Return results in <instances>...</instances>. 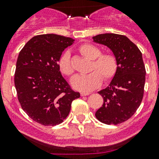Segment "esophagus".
Wrapping results in <instances>:
<instances>
[{"label":"esophagus","mask_w":159,"mask_h":159,"mask_svg":"<svg viewBox=\"0 0 159 159\" xmlns=\"http://www.w3.org/2000/svg\"><path fill=\"white\" fill-rule=\"evenodd\" d=\"M88 95H89V93H87V92H81L80 93L81 96H87Z\"/></svg>","instance_id":"34e87169"}]
</instances>
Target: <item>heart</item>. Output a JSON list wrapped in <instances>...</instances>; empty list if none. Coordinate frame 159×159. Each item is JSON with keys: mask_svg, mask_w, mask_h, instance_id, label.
Returning <instances> with one entry per match:
<instances>
[{"mask_svg": "<svg viewBox=\"0 0 159 159\" xmlns=\"http://www.w3.org/2000/svg\"><path fill=\"white\" fill-rule=\"evenodd\" d=\"M79 52L83 57L91 60L88 71L89 74L85 75H75L71 80V85L75 90L80 92H90L99 86L103 80L104 83L111 81L116 76L119 67L117 58L111 53H102L99 48L91 43H85L79 47ZM60 71L66 76H71L75 69L68 52L61 55L58 61Z\"/></svg>", "mask_w": 159, "mask_h": 159, "instance_id": "obj_1", "label": "heart"}]
</instances>
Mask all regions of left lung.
<instances>
[{
    "label": "left lung",
    "instance_id": "8db88e82",
    "mask_svg": "<svg viewBox=\"0 0 159 159\" xmlns=\"http://www.w3.org/2000/svg\"><path fill=\"white\" fill-rule=\"evenodd\" d=\"M93 40L111 49L119 64L109 86L99 92L103 102L95 117L105 124H119L135 113L143 100L146 69L142 52L123 35L105 33L93 36Z\"/></svg>",
    "mask_w": 159,
    "mask_h": 159
}]
</instances>
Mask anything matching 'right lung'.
<instances>
[{"mask_svg":"<svg viewBox=\"0 0 159 159\" xmlns=\"http://www.w3.org/2000/svg\"><path fill=\"white\" fill-rule=\"evenodd\" d=\"M75 40L56 34L32 37L20 50L14 83L24 111L43 126H56L69 114L71 102L80 96L60 73L58 61Z\"/></svg>","mask_w":159,"mask_h":159,"instance_id":"obj_1","label":"right lung"}]
</instances>
